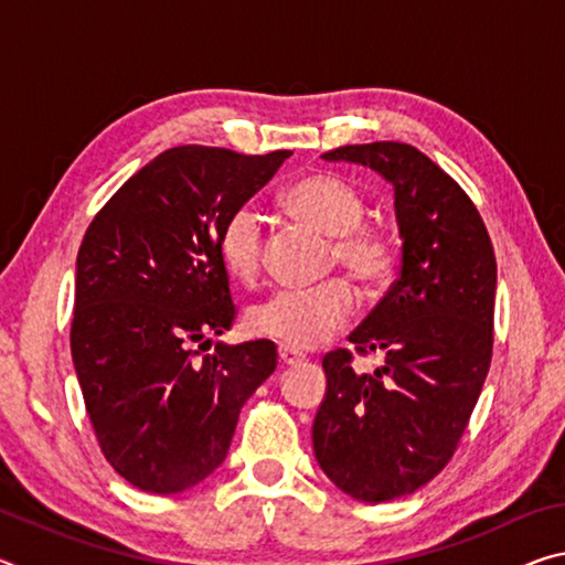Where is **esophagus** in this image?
Here are the masks:
<instances>
[{"instance_id":"obj_1","label":"esophagus","mask_w":565,"mask_h":565,"mask_svg":"<svg viewBox=\"0 0 565 565\" xmlns=\"http://www.w3.org/2000/svg\"><path fill=\"white\" fill-rule=\"evenodd\" d=\"M279 361L284 363V366H294V363L303 361V353H299L296 349H289V347H279Z\"/></svg>"}]
</instances>
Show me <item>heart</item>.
I'll use <instances>...</instances> for the list:
<instances>
[{
    "label": "heart",
    "mask_w": 565,
    "mask_h": 565,
    "mask_svg": "<svg viewBox=\"0 0 565 565\" xmlns=\"http://www.w3.org/2000/svg\"><path fill=\"white\" fill-rule=\"evenodd\" d=\"M289 212L333 236V262L363 286H381L396 266V238L384 226L361 222L366 202L347 179L309 174L284 191ZM218 259L236 281H254L262 271L264 232L252 206H238L218 228ZM356 311V291L343 279L313 289H281L254 303L246 313L252 337L289 349H313L331 339Z\"/></svg>",
    "instance_id": "obj_1"
}]
</instances>
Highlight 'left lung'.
Returning <instances> with one entry per match:
<instances>
[{
    "instance_id": "obj_1",
    "label": "left lung",
    "mask_w": 565,
    "mask_h": 565,
    "mask_svg": "<svg viewBox=\"0 0 565 565\" xmlns=\"http://www.w3.org/2000/svg\"><path fill=\"white\" fill-rule=\"evenodd\" d=\"M323 159L394 184L404 246L398 279L349 333L353 351L384 353V366L356 374L349 349L323 356L313 454L351 499L394 501L444 471L473 414L493 353L495 256L466 191L416 147L371 141Z\"/></svg>"
}]
</instances>
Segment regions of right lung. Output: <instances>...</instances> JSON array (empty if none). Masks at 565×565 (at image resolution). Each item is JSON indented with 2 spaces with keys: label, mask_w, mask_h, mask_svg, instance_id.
<instances>
[{
  "label": "right lung",
  "mask_w": 565,
  "mask_h": 565,
  "mask_svg": "<svg viewBox=\"0 0 565 565\" xmlns=\"http://www.w3.org/2000/svg\"><path fill=\"white\" fill-rule=\"evenodd\" d=\"M291 151L174 147L124 181L76 256L72 359L99 448L147 493L186 491L226 458L238 411L276 369L274 341L238 347L218 228Z\"/></svg>",
  "instance_id": "right-lung-1"
}]
</instances>
